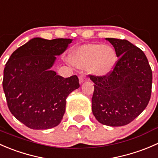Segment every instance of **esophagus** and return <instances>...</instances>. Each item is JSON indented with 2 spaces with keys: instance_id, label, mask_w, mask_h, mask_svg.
<instances>
[{
  "instance_id": "1",
  "label": "esophagus",
  "mask_w": 158,
  "mask_h": 158,
  "mask_svg": "<svg viewBox=\"0 0 158 158\" xmlns=\"http://www.w3.org/2000/svg\"><path fill=\"white\" fill-rule=\"evenodd\" d=\"M87 81V77H86V76L81 75L79 77L80 84H83V83L85 82V81Z\"/></svg>"
}]
</instances>
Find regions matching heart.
I'll return each instance as SVG.
<instances>
[{
	"mask_svg": "<svg viewBox=\"0 0 158 158\" xmlns=\"http://www.w3.org/2000/svg\"><path fill=\"white\" fill-rule=\"evenodd\" d=\"M69 58L70 61L78 68L88 67L91 72L105 75L114 68L117 54L109 45L88 44L76 48L71 53Z\"/></svg>",
	"mask_w": 158,
	"mask_h": 158,
	"instance_id": "1",
	"label": "heart"
}]
</instances>
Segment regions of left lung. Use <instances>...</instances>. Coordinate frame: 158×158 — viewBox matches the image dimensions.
I'll return each instance as SVG.
<instances>
[{
  "label": "left lung",
  "instance_id": "left-lung-1",
  "mask_svg": "<svg viewBox=\"0 0 158 158\" xmlns=\"http://www.w3.org/2000/svg\"><path fill=\"white\" fill-rule=\"evenodd\" d=\"M107 40L119 58L106 75H89L94 83L92 112L101 124L119 127L134 121L148 106L152 71L140 48L124 39Z\"/></svg>",
  "mask_w": 158,
  "mask_h": 158
}]
</instances>
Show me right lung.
I'll use <instances>...</instances> for the list:
<instances>
[{"label":"right lung","mask_w":158,"mask_h":158,"mask_svg":"<svg viewBox=\"0 0 158 158\" xmlns=\"http://www.w3.org/2000/svg\"><path fill=\"white\" fill-rule=\"evenodd\" d=\"M71 39L36 37L10 55L4 70L3 88L10 113L34 130L58 125L65 112L66 98L80 87L77 75L64 77L51 71L56 55Z\"/></svg>","instance_id":"1"}]
</instances>
